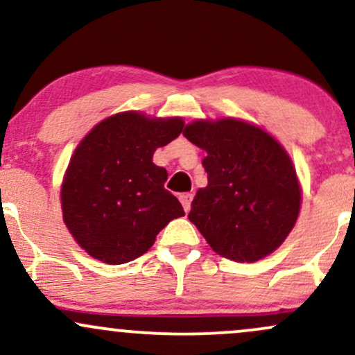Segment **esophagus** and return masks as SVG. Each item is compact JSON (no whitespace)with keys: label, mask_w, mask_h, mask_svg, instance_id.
Segmentation results:
<instances>
[{"label":"esophagus","mask_w":355,"mask_h":355,"mask_svg":"<svg viewBox=\"0 0 355 355\" xmlns=\"http://www.w3.org/2000/svg\"><path fill=\"white\" fill-rule=\"evenodd\" d=\"M192 198H193L192 193H182V196H180V202H182V205H184L185 212H189V210H190V205H192Z\"/></svg>","instance_id":"obj_1"}]
</instances>
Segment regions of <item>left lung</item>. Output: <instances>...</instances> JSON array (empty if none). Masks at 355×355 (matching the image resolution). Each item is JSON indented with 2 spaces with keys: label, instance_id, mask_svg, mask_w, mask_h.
<instances>
[{
  "label": "left lung",
  "instance_id": "left-lung-1",
  "mask_svg": "<svg viewBox=\"0 0 355 355\" xmlns=\"http://www.w3.org/2000/svg\"><path fill=\"white\" fill-rule=\"evenodd\" d=\"M184 136L207 151L209 184L198 189L189 219L210 248L237 263H252L285 241L300 212L297 171L282 145L237 119L196 121Z\"/></svg>",
  "mask_w": 355,
  "mask_h": 355
}]
</instances>
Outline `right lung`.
<instances>
[{"label": "right lung", "instance_id": "1", "mask_svg": "<svg viewBox=\"0 0 355 355\" xmlns=\"http://www.w3.org/2000/svg\"><path fill=\"white\" fill-rule=\"evenodd\" d=\"M184 130V121L121 112L99 123L76 148L62 185L70 234L92 258L130 263L153 246L170 220L185 216L165 189L168 173L153 153Z\"/></svg>", "mask_w": 355, "mask_h": 355}]
</instances>
